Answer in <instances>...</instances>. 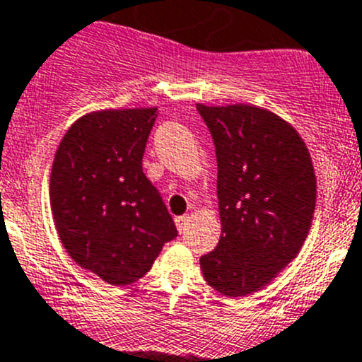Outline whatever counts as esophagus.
I'll use <instances>...</instances> for the list:
<instances>
[{"instance_id":"34e87169","label":"esophagus","mask_w":362,"mask_h":362,"mask_svg":"<svg viewBox=\"0 0 362 362\" xmlns=\"http://www.w3.org/2000/svg\"><path fill=\"white\" fill-rule=\"evenodd\" d=\"M187 223H189V216L175 217V224H177V230L180 231V233L185 230V226H187Z\"/></svg>"}]
</instances>
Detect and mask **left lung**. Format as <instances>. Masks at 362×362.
Returning a JSON list of instances; mask_svg holds the SVG:
<instances>
[{"mask_svg": "<svg viewBox=\"0 0 362 362\" xmlns=\"http://www.w3.org/2000/svg\"><path fill=\"white\" fill-rule=\"evenodd\" d=\"M216 146L223 233L199 258L205 281L226 297L265 286L297 256L310 231L317 180L292 125L247 104H196Z\"/></svg>", "mask_w": 362, "mask_h": 362, "instance_id": "8db88e82", "label": "left lung"}]
</instances>
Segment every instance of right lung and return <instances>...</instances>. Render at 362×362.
I'll use <instances>...</instances> for the list:
<instances>
[{"instance_id": "right-lung-1", "label": "right lung", "mask_w": 362, "mask_h": 362, "mask_svg": "<svg viewBox=\"0 0 362 362\" xmlns=\"http://www.w3.org/2000/svg\"><path fill=\"white\" fill-rule=\"evenodd\" d=\"M157 107L79 118L56 150L51 209L74 262L115 286L146 274L178 235L159 191L143 173Z\"/></svg>"}]
</instances>
